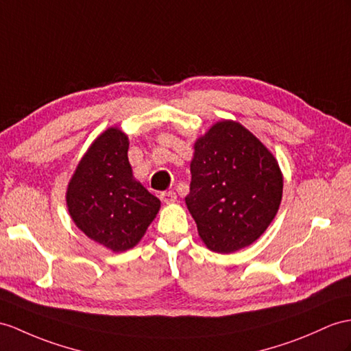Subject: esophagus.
<instances>
[{"mask_svg": "<svg viewBox=\"0 0 351 351\" xmlns=\"http://www.w3.org/2000/svg\"><path fill=\"white\" fill-rule=\"evenodd\" d=\"M160 201L165 202V204H173L177 201V195L173 191H168V192H162L160 193Z\"/></svg>", "mask_w": 351, "mask_h": 351, "instance_id": "1", "label": "esophagus"}]
</instances>
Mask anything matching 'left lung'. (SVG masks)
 <instances>
[{
    "label": "left lung",
    "instance_id": "8db88e82",
    "mask_svg": "<svg viewBox=\"0 0 351 351\" xmlns=\"http://www.w3.org/2000/svg\"><path fill=\"white\" fill-rule=\"evenodd\" d=\"M186 205L210 250L250 245L276 217L283 177L276 158L240 123L217 122L195 143Z\"/></svg>",
    "mask_w": 351,
    "mask_h": 351
}]
</instances>
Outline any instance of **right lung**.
Returning <instances> with one entry per match:
<instances>
[{
  "label": "right lung",
  "mask_w": 351,
  "mask_h": 351,
  "mask_svg": "<svg viewBox=\"0 0 351 351\" xmlns=\"http://www.w3.org/2000/svg\"><path fill=\"white\" fill-rule=\"evenodd\" d=\"M128 136L110 128L93 141L68 184L66 205L77 228L113 252L141 240L160 201L132 176Z\"/></svg>",
  "instance_id": "obj_1"
}]
</instances>
